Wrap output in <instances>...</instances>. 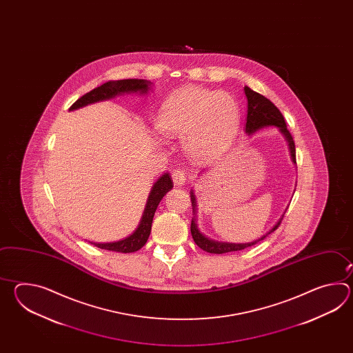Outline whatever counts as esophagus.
Returning a JSON list of instances; mask_svg holds the SVG:
<instances>
[{
    "mask_svg": "<svg viewBox=\"0 0 353 353\" xmlns=\"http://www.w3.org/2000/svg\"><path fill=\"white\" fill-rule=\"evenodd\" d=\"M172 178H173L175 185H183L185 183V180H187L185 174H184L183 170H180V169H175L174 170L173 173H172Z\"/></svg>",
    "mask_w": 353,
    "mask_h": 353,
    "instance_id": "34e87169",
    "label": "esophagus"
}]
</instances>
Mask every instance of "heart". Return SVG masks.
Wrapping results in <instances>:
<instances>
[{
    "mask_svg": "<svg viewBox=\"0 0 353 353\" xmlns=\"http://www.w3.org/2000/svg\"><path fill=\"white\" fill-rule=\"evenodd\" d=\"M239 122L240 107L231 94L198 85L175 90L157 116L159 131L184 137L188 150L198 159H213L225 152Z\"/></svg>",
    "mask_w": 353,
    "mask_h": 353,
    "instance_id": "heart-1",
    "label": "heart"
}]
</instances>
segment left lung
Wrapping results in <instances>:
<instances>
[{"label":"left lung","mask_w":353,"mask_h":353,"mask_svg":"<svg viewBox=\"0 0 353 353\" xmlns=\"http://www.w3.org/2000/svg\"><path fill=\"white\" fill-rule=\"evenodd\" d=\"M245 93L248 97V120H246V132L248 134H252L260 128H265V126H276L280 128V131L284 134V136L289 143V148H290V152H292V158H293L294 163H296V154H295V143H294L293 136L290 134V131L286 128L285 119L279 111L278 107L271 102L270 99L257 93L255 90L245 87ZM192 205L193 210L195 208V198L193 193H192ZM283 217L280 218L276 225L271 228L269 232L263 234L261 239L254 241V242H248V243H227V242H217V241L210 240L207 239L204 234L199 232V230L196 228V223L195 219H192L190 223V232L193 236V240L198 248H202L203 251H207L210 254H225V252H232V251H240V250H245L246 248H251L256 245L257 242L266 239V236H269L271 232H274L278 228Z\"/></svg>","instance_id":"left-lung-1"}]
</instances>
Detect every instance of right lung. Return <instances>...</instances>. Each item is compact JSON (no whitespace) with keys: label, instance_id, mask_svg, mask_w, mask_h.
Returning <instances> with one entry per match:
<instances>
[{"label":"right lung","instance_id":"right-lung-1","mask_svg":"<svg viewBox=\"0 0 353 353\" xmlns=\"http://www.w3.org/2000/svg\"><path fill=\"white\" fill-rule=\"evenodd\" d=\"M148 90H149V82L143 81V79L108 81L97 88L85 93L82 97L78 98L74 103L70 105L69 111L94 103L98 101H105V99L114 97V96L122 94V93H130V92L146 93ZM172 188H173L172 176L168 173L161 175L158 181H155L154 187L151 189L149 199H148L146 207L143 210V218L140 221V225L136 228L135 232L126 237L125 240L110 242V243H93V245L97 246L98 248H102V250L122 252V254L135 252L137 250H140L146 243V241L150 236L151 223H152V218L155 214V210L158 208L159 203Z\"/></svg>","mask_w":353,"mask_h":353}]
</instances>
